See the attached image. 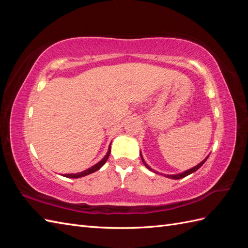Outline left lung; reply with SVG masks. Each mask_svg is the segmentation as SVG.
Returning <instances> with one entry per match:
<instances>
[{
    "label": "left lung",
    "mask_w": 248,
    "mask_h": 248,
    "mask_svg": "<svg viewBox=\"0 0 248 248\" xmlns=\"http://www.w3.org/2000/svg\"><path fill=\"white\" fill-rule=\"evenodd\" d=\"M140 157H141V161H143V163H144V165H145L147 168H148L149 170H152V171L155 172V173H159V172H157V171H155V170H152V168H151V167H150L148 164H147V163H146V162H145V160H144L143 155H141V154H140ZM208 157H209V155H208L207 157H205V159H204L203 161L200 162L199 164H197L196 166H194L193 168H191V170H187L183 171V172H181V173H177V175H164V176H165V177H167V178H170V179H176V180H177V179H181V178L186 177V176H188V175H191L192 172H194V171H196L197 170H199V168L203 165V163H204L205 161H207Z\"/></svg>",
    "instance_id": "8db88e82"
}]
</instances>
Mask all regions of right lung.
<instances>
[{"label": "right lung", "mask_w": 248, "mask_h": 248, "mask_svg": "<svg viewBox=\"0 0 248 248\" xmlns=\"http://www.w3.org/2000/svg\"><path fill=\"white\" fill-rule=\"evenodd\" d=\"M109 152H110V144H109V147H108V152H107V155H104V157L103 159L101 160V161H99L97 164H94L93 166H92V167H89V168H87L86 170H83V171H81V172H77V173H65V175H62L64 177H67V178H81V177H84V176H87V175H89V173H93V172H94V171H97L98 170H100V168H101L104 164H105V162L108 161V156H109Z\"/></svg>", "instance_id": "add662e5"}]
</instances>
